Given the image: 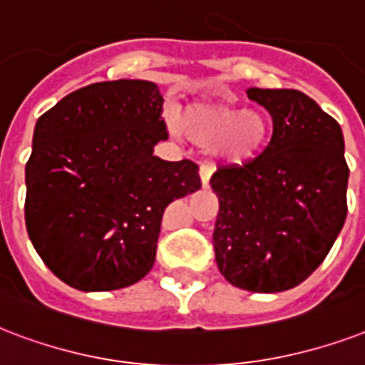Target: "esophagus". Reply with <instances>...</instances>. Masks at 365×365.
Here are the masks:
<instances>
[{
	"label": "esophagus",
	"mask_w": 365,
	"mask_h": 365,
	"mask_svg": "<svg viewBox=\"0 0 365 365\" xmlns=\"http://www.w3.org/2000/svg\"><path fill=\"white\" fill-rule=\"evenodd\" d=\"M211 173H213V169L209 168V165H200V179H202L203 188L209 186V179H211Z\"/></svg>",
	"instance_id": "1"
}]
</instances>
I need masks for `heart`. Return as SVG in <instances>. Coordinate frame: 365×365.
<instances>
[{"instance_id": "heart-1", "label": "heart", "mask_w": 365, "mask_h": 365, "mask_svg": "<svg viewBox=\"0 0 365 365\" xmlns=\"http://www.w3.org/2000/svg\"><path fill=\"white\" fill-rule=\"evenodd\" d=\"M179 129L197 146H213L230 162H247L261 152L268 123L261 112H242L227 103L192 104L180 114Z\"/></svg>"}]
</instances>
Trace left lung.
Segmentation results:
<instances>
[{
  "label": "left lung",
  "mask_w": 365,
  "mask_h": 365,
  "mask_svg": "<svg viewBox=\"0 0 365 365\" xmlns=\"http://www.w3.org/2000/svg\"><path fill=\"white\" fill-rule=\"evenodd\" d=\"M272 115L262 154L217 169L213 247L232 285L278 293L309 278L331 250L346 219L349 165L343 131L295 89H250Z\"/></svg>",
  "instance_id": "left-lung-1"
}]
</instances>
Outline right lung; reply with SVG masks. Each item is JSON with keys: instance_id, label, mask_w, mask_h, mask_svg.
<instances>
[{"instance_id": "obj_1", "label": "right lung", "mask_w": 365, "mask_h": 365, "mask_svg": "<svg viewBox=\"0 0 365 365\" xmlns=\"http://www.w3.org/2000/svg\"><path fill=\"white\" fill-rule=\"evenodd\" d=\"M163 98L144 80L101 81L58 101L34 129L28 236L56 278L112 291L150 272L163 211L202 186L190 160L165 162Z\"/></svg>"}]
</instances>
